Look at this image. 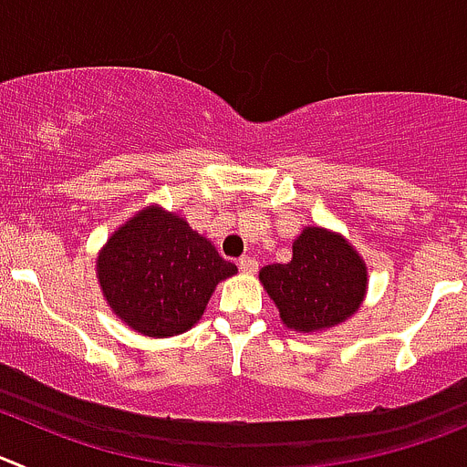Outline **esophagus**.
Here are the masks:
<instances>
[{
  "label": "esophagus",
  "instance_id": "obj_1",
  "mask_svg": "<svg viewBox=\"0 0 467 467\" xmlns=\"http://www.w3.org/2000/svg\"><path fill=\"white\" fill-rule=\"evenodd\" d=\"M239 269H242L244 274H255L258 272V260L251 258V255H244V258L239 260Z\"/></svg>",
  "mask_w": 467,
  "mask_h": 467
}]
</instances>
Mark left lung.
Instances as JSON below:
<instances>
[{
    "instance_id": "8db88e82",
    "label": "left lung",
    "mask_w": 467,
    "mask_h": 467,
    "mask_svg": "<svg viewBox=\"0 0 467 467\" xmlns=\"http://www.w3.org/2000/svg\"><path fill=\"white\" fill-rule=\"evenodd\" d=\"M260 283L290 332L317 334L359 311L368 267L341 233L306 225L293 242V260L260 269Z\"/></svg>"
}]
</instances>
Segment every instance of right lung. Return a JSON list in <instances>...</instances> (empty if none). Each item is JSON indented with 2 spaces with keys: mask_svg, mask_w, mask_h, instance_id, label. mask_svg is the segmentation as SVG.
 I'll return each instance as SVG.
<instances>
[{
  "mask_svg": "<svg viewBox=\"0 0 467 467\" xmlns=\"http://www.w3.org/2000/svg\"><path fill=\"white\" fill-rule=\"evenodd\" d=\"M237 267L184 216L150 204L119 225L96 258L108 306L133 332L168 338L189 332L209 297Z\"/></svg>",
  "mask_w": 467,
  "mask_h": 467,
  "instance_id": "add662e5",
  "label": "right lung"
}]
</instances>
